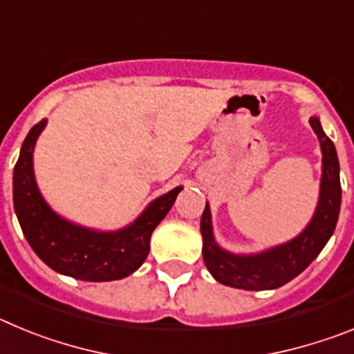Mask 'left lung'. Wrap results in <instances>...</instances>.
<instances>
[{
	"instance_id": "left-lung-1",
	"label": "left lung",
	"mask_w": 354,
	"mask_h": 354,
	"mask_svg": "<svg viewBox=\"0 0 354 354\" xmlns=\"http://www.w3.org/2000/svg\"><path fill=\"white\" fill-rule=\"evenodd\" d=\"M310 126L317 134L323 154V175L314 216L296 237L282 245L257 253H234L221 248L212 232L211 207L205 204L200 220L202 257L216 282L234 289L271 290L286 286L310 266L335 232L340 212V167L333 142L321 127L319 117H310Z\"/></svg>"
}]
</instances>
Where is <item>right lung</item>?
Wrapping results in <instances>:
<instances>
[{
	"instance_id": "right-lung-1",
	"label": "right lung",
	"mask_w": 354,
	"mask_h": 354,
	"mask_svg": "<svg viewBox=\"0 0 354 354\" xmlns=\"http://www.w3.org/2000/svg\"><path fill=\"white\" fill-rule=\"evenodd\" d=\"M48 120L33 126L24 138L14 168V209L26 241L56 273L111 282L129 277L145 262L150 236L168 214L183 186L152 200L142 214L118 230H95L65 220L44 200L33 171V150Z\"/></svg>"
}]
</instances>
